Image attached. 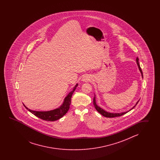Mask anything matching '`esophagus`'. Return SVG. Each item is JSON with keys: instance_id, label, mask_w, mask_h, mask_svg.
Returning a JSON list of instances; mask_svg holds the SVG:
<instances>
[{"instance_id": "34e87169", "label": "esophagus", "mask_w": 160, "mask_h": 160, "mask_svg": "<svg viewBox=\"0 0 160 160\" xmlns=\"http://www.w3.org/2000/svg\"><path fill=\"white\" fill-rule=\"evenodd\" d=\"M90 79L88 76H85L84 77H83V78L82 79V81L83 82H88V81H90Z\"/></svg>"}]
</instances>
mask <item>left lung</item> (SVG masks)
Wrapping results in <instances>:
<instances>
[{
	"mask_svg": "<svg viewBox=\"0 0 160 160\" xmlns=\"http://www.w3.org/2000/svg\"><path fill=\"white\" fill-rule=\"evenodd\" d=\"M139 61V59L137 57V59H136L137 64V66H138V67L139 72H141V76H142V77L143 78L142 72V70H141V67H140V65H139V61ZM139 99L137 102L136 105L134 106L132 109H130L129 110H128V111H127V112H118V113H117V112H108L105 111L104 109L101 108V107H99V106L97 104V102H96V97H95V94H94V98H93V104H94V107H95V109L97 110V111L98 112H99L101 114H102V116H104V117H108V118H112V117H119V116H122L123 114H126L127 112H129L131 110H132L133 108H135V106L137 105V104L138 103V102H139Z\"/></svg>",
	"mask_w": 160,
	"mask_h": 160,
	"instance_id": "left-lung-1",
	"label": "left lung"
}]
</instances>
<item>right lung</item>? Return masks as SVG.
I'll list each match as a JSON object with an SVG mask.
<instances>
[{"instance_id":"right-lung-1","label":"right lung","mask_w":160,"mask_h":160,"mask_svg":"<svg viewBox=\"0 0 160 160\" xmlns=\"http://www.w3.org/2000/svg\"><path fill=\"white\" fill-rule=\"evenodd\" d=\"M78 83L75 85L72 92H70L65 97L63 103L57 109L51 110L50 111L39 112V111L31 110L30 109H28L24 104L23 105L27 110H28L30 112L41 119L45 120V121H57L58 119H60L68 112V109L70 108V105L71 104L72 95L74 92L75 91L76 88L78 86Z\"/></svg>"}]
</instances>
